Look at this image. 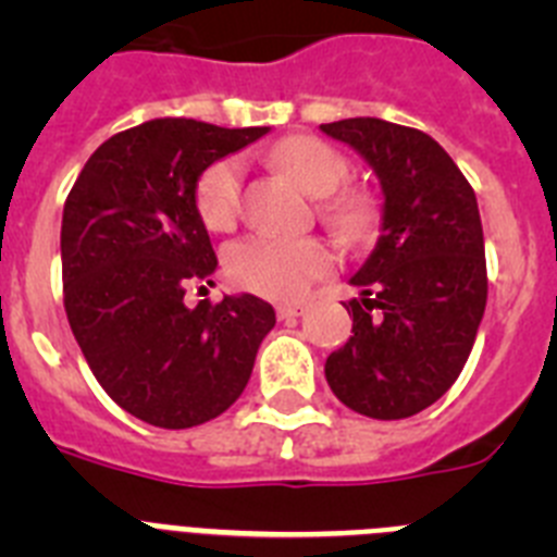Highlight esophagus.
I'll return each mask as SVG.
<instances>
[{"instance_id":"1","label":"esophagus","mask_w":557,"mask_h":557,"mask_svg":"<svg viewBox=\"0 0 557 557\" xmlns=\"http://www.w3.org/2000/svg\"><path fill=\"white\" fill-rule=\"evenodd\" d=\"M307 312V307L304 304H278L275 307V314H278V321H293V318H298V314Z\"/></svg>"}]
</instances>
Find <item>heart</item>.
<instances>
[{"mask_svg": "<svg viewBox=\"0 0 557 557\" xmlns=\"http://www.w3.org/2000/svg\"><path fill=\"white\" fill-rule=\"evenodd\" d=\"M275 164L309 195H332L348 178V164L334 147L314 136H293L275 147ZM245 164L239 156L218 161L198 181L200 220L211 231L234 225L243 203ZM334 223L346 234H362L371 225V209L362 198H337L329 206ZM225 268L234 284L275 301H295L318 275L332 268V253L318 239L248 236L231 245Z\"/></svg>", "mask_w": 557, "mask_h": 557, "instance_id": "heart-1", "label": "heart"}]
</instances>
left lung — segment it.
<instances>
[{
	"instance_id": "1",
	"label": "left lung",
	"mask_w": 557,
	"mask_h": 557,
	"mask_svg": "<svg viewBox=\"0 0 557 557\" xmlns=\"http://www.w3.org/2000/svg\"><path fill=\"white\" fill-rule=\"evenodd\" d=\"M357 150L382 186V225L348 284L351 337L329 354L326 382L354 412L396 421L426 410L460 376L488 278L474 189L449 152L416 127L376 116L321 125Z\"/></svg>"
}]
</instances>
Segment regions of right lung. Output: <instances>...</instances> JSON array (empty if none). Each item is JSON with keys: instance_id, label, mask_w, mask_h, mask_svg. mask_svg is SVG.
<instances>
[{"instance_id": "obj_1", "label": "right lung", "mask_w": 557, "mask_h": 557, "mask_svg": "<svg viewBox=\"0 0 557 557\" xmlns=\"http://www.w3.org/2000/svg\"><path fill=\"white\" fill-rule=\"evenodd\" d=\"M270 127L164 116L102 141L69 191L61 225L63 307L102 391L164 430L218 418L243 396L275 326L250 293L186 307L191 282L218 270L198 211L214 161Z\"/></svg>"}]
</instances>
